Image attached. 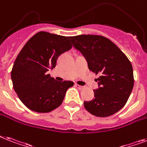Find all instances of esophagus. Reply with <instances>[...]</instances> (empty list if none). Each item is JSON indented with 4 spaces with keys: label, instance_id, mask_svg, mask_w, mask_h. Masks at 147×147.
<instances>
[{
    "label": "esophagus",
    "instance_id": "obj_1",
    "mask_svg": "<svg viewBox=\"0 0 147 147\" xmlns=\"http://www.w3.org/2000/svg\"><path fill=\"white\" fill-rule=\"evenodd\" d=\"M75 86H76V87H77V88H78V89H80V90H82V89H84V87H83V86L78 85V84H75Z\"/></svg>",
    "mask_w": 147,
    "mask_h": 147
}]
</instances>
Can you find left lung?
Segmentation results:
<instances>
[{"mask_svg":"<svg viewBox=\"0 0 147 147\" xmlns=\"http://www.w3.org/2000/svg\"><path fill=\"white\" fill-rule=\"evenodd\" d=\"M69 40L85 57L89 69L100 76L95 79L99 88L94 90V98L84 102V108L97 117L115 114L126 104L133 89L131 62L113 41L101 35L81 34Z\"/></svg>","mask_w":147,"mask_h":147,"instance_id":"8db88e82","label":"left lung"}]
</instances>
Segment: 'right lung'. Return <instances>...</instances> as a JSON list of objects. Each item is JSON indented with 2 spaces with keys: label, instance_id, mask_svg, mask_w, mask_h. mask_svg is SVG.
<instances>
[{
  "label": "right lung",
  "instance_id": "1",
  "mask_svg": "<svg viewBox=\"0 0 147 147\" xmlns=\"http://www.w3.org/2000/svg\"><path fill=\"white\" fill-rule=\"evenodd\" d=\"M69 37L40 32L32 36L18 54L11 71L14 90L22 102L37 113L59 107L74 83L57 82L47 71L56 67L60 54L72 45Z\"/></svg>",
  "mask_w": 147,
  "mask_h": 147
}]
</instances>
